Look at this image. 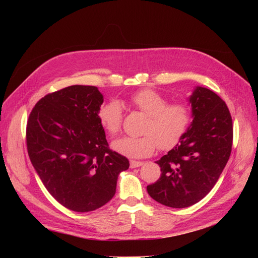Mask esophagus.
Returning <instances> with one entry per match:
<instances>
[{
  "instance_id": "obj_1",
  "label": "esophagus",
  "mask_w": 258,
  "mask_h": 258,
  "mask_svg": "<svg viewBox=\"0 0 258 258\" xmlns=\"http://www.w3.org/2000/svg\"><path fill=\"white\" fill-rule=\"evenodd\" d=\"M143 165L142 161H136V160H130V168H139Z\"/></svg>"
}]
</instances>
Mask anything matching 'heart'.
I'll return each instance as SVG.
<instances>
[{
    "mask_svg": "<svg viewBox=\"0 0 258 258\" xmlns=\"http://www.w3.org/2000/svg\"><path fill=\"white\" fill-rule=\"evenodd\" d=\"M130 103L147 116L141 137L116 140L113 148L130 158L151 156L156 148L167 151L174 147L188 130L192 119L190 105L185 101L168 103V99L153 89H142L130 97ZM98 118L110 136L121 130L123 113L118 101L110 100L98 110Z\"/></svg>",
    "mask_w": 258,
    "mask_h": 258,
    "instance_id": "obj_1",
    "label": "heart"
}]
</instances>
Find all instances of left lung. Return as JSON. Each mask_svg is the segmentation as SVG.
<instances>
[{
  "label": "left lung",
  "mask_w": 258,
  "mask_h": 258,
  "mask_svg": "<svg viewBox=\"0 0 258 258\" xmlns=\"http://www.w3.org/2000/svg\"><path fill=\"white\" fill-rule=\"evenodd\" d=\"M192 122L178 144L157 161L159 179L147 192L170 208H187L204 199L227 163L232 147V118L212 90L197 87L189 99Z\"/></svg>",
  "instance_id": "1"
}]
</instances>
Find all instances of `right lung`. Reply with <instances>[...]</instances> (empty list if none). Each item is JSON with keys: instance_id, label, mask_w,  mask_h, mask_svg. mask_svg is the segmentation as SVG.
<instances>
[{"instance_id": "1", "label": "right lung", "mask_w": 258, "mask_h": 258, "mask_svg": "<svg viewBox=\"0 0 258 258\" xmlns=\"http://www.w3.org/2000/svg\"><path fill=\"white\" fill-rule=\"evenodd\" d=\"M102 103L95 86H69L42 98L28 118L27 148L36 173L51 196L75 212L107 204L118 174L129 168V160L108 147L98 118Z\"/></svg>"}]
</instances>
